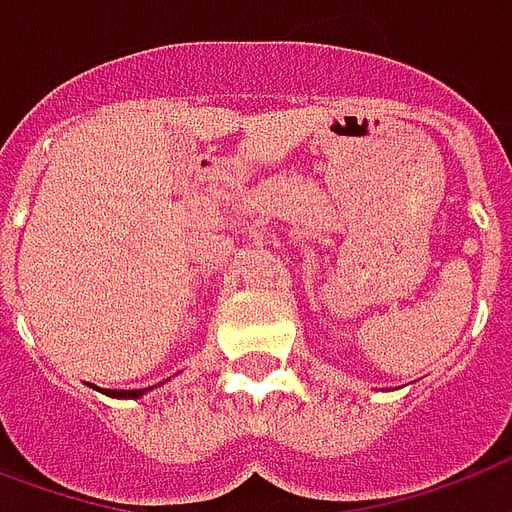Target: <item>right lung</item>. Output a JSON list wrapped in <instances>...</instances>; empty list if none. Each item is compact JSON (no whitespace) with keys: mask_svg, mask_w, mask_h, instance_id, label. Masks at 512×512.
I'll use <instances>...</instances> for the list:
<instances>
[{"mask_svg":"<svg viewBox=\"0 0 512 512\" xmlns=\"http://www.w3.org/2000/svg\"><path fill=\"white\" fill-rule=\"evenodd\" d=\"M147 390V387H144ZM144 390H111L108 395H114V398H138V395H144Z\"/></svg>","mask_w":512,"mask_h":512,"instance_id":"obj_1","label":"right lung"}]
</instances>
